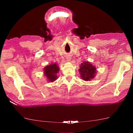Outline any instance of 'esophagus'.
<instances>
[{"label":"esophagus","mask_w":133,"mask_h":133,"mask_svg":"<svg viewBox=\"0 0 133 133\" xmlns=\"http://www.w3.org/2000/svg\"><path fill=\"white\" fill-rule=\"evenodd\" d=\"M71 58H68V59H67V61H71Z\"/></svg>","instance_id":"1"}]
</instances>
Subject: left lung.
Wrapping results in <instances>:
<instances>
[{
	"mask_svg": "<svg viewBox=\"0 0 133 133\" xmlns=\"http://www.w3.org/2000/svg\"><path fill=\"white\" fill-rule=\"evenodd\" d=\"M81 79L85 81H90L95 77L97 70L95 66L90 62H83L81 63L79 69Z\"/></svg>",
	"mask_w": 133,
	"mask_h": 133,
	"instance_id": "left-lung-1",
	"label": "left lung"
}]
</instances>
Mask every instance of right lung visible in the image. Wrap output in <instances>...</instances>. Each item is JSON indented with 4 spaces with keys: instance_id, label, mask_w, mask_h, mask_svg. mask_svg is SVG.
Instances as JSON below:
<instances>
[{
    "instance_id": "1",
    "label": "right lung",
    "mask_w": 133,
    "mask_h": 133,
    "mask_svg": "<svg viewBox=\"0 0 133 133\" xmlns=\"http://www.w3.org/2000/svg\"><path fill=\"white\" fill-rule=\"evenodd\" d=\"M59 67L57 63H51L43 68V75L46 77L48 82H53L57 79V73L59 71Z\"/></svg>"
}]
</instances>
